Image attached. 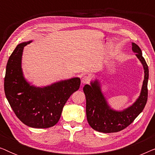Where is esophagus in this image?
Returning a JSON list of instances; mask_svg holds the SVG:
<instances>
[{
    "mask_svg": "<svg viewBox=\"0 0 155 155\" xmlns=\"http://www.w3.org/2000/svg\"><path fill=\"white\" fill-rule=\"evenodd\" d=\"M90 81V78L89 76H87V75H84L83 77L82 78V80H81V82L82 84H88L89 82Z\"/></svg>",
    "mask_w": 155,
    "mask_h": 155,
    "instance_id": "34e87169",
    "label": "esophagus"
}]
</instances>
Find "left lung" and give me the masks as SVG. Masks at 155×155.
<instances>
[{
    "label": "left lung",
    "instance_id": "left-lung-1",
    "mask_svg": "<svg viewBox=\"0 0 155 155\" xmlns=\"http://www.w3.org/2000/svg\"><path fill=\"white\" fill-rule=\"evenodd\" d=\"M132 50L143 65L145 77L140 94L132 106L123 111L112 109L108 104L101 92L100 83L98 80L85 84L83 91L86 97L87 119L94 130L101 133H116L124 130L132 124L137 116L143 111L147 101V82L149 70L143 58L140 48L132 43Z\"/></svg>",
    "mask_w": 155,
    "mask_h": 155
}]
</instances>
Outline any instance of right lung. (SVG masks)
I'll use <instances>...</instances> for the list:
<instances>
[{
    "label": "right lung",
    "instance_id": "obj_1",
    "mask_svg": "<svg viewBox=\"0 0 155 155\" xmlns=\"http://www.w3.org/2000/svg\"><path fill=\"white\" fill-rule=\"evenodd\" d=\"M30 42L18 44L10 55L6 65L4 90L14 113L23 124L31 128H47L58 123L65 104L80 88V79L61 80L44 87L31 85L22 70L23 49Z\"/></svg>",
    "mask_w": 155,
    "mask_h": 155
}]
</instances>
